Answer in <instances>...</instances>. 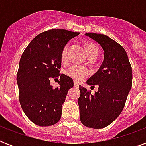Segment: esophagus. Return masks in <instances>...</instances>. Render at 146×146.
Instances as JSON below:
<instances>
[{"mask_svg":"<svg viewBox=\"0 0 146 146\" xmlns=\"http://www.w3.org/2000/svg\"><path fill=\"white\" fill-rule=\"evenodd\" d=\"M73 85H74V86L75 87H78L79 86V82H76V81H74V82H73Z\"/></svg>","mask_w":146,"mask_h":146,"instance_id":"esophagus-1","label":"esophagus"}]
</instances>
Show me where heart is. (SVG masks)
I'll list each match as a JSON object with an SVG mask.
<instances>
[{"label": "heart", "mask_w": 146, "mask_h": 146, "mask_svg": "<svg viewBox=\"0 0 146 146\" xmlns=\"http://www.w3.org/2000/svg\"><path fill=\"white\" fill-rule=\"evenodd\" d=\"M86 53L89 57H96L98 54V48L96 44H86ZM68 49L69 46L66 44L62 49L61 54H60V59L63 63H66L68 58ZM90 71L89 69L84 66H80L78 65H71L68 68L65 70V74L67 76L72 78L73 80L76 81L82 80L85 77H86L89 75Z\"/></svg>", "instance_id": "b5f03b06"}]
</instances>
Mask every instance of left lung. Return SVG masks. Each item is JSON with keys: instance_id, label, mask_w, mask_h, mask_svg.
Wrapping results in <instances>:
<instances>
[{"instance_id": "8db88e82", "label": "left lung", "mask_w": 146, "mask_h": 146, "mask_svg": "<svg viewBox=\"0 0 146 146\" xmlns=\"http://www.w3.org/2000/svg\"><path fill=\"white\" fill-rule=\"evenodd\" d=\"M102 46L104 60L87 84L98 90L91 91L80 86L78 98L80 120L84 126L102 129L108 126L122 112L133 84V73L127 52L120 44L103 34L86 33ZM92 89V88H91Z\"/></svg>"}]
</instances>
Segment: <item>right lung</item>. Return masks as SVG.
Wrapping results in <instances>:
<instances>
[{"label": "right lung", "instance_id": "add662e5", "mask_svg": "<svg viewBox=\"0 0 146 146\" xmlns=\"http://www.w3.org/2000/svg\"><path fill=\"white\" fill-rule=\"evenodd\" d=\"M79 34L61 29L45 31L34 38L22 54L17 75L19 103L26 117L38 126H51L60 119L62 104L73 86L70 77L60 73V54ZM58 77L59 86L54 88L50 80Z\"/></svg>", "mask_w": 146, "mask_h": 146}]
</instances>
